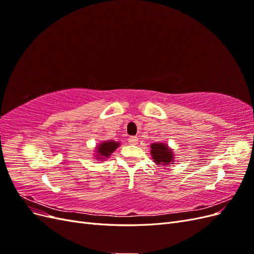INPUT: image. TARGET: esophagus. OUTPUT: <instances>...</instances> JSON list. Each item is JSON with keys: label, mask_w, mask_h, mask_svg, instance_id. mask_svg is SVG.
Returning <instances> with one entry per match:
<instances>
[{"label": "esophagus", "mask_w": 254, "mask_h": 254, "mask_svg": "<svg viewBox=\"0 0 254 254\" xmlns=\"http://www.w3.org/2000/svg\"><path fill=\"white\" fill-rule=\"evenodd\" d=\"M128 142L130 145H136L137 142H139V139H137V136H130L128 139Z\"/></svg>", "instance_id": "1"}]
</instances>
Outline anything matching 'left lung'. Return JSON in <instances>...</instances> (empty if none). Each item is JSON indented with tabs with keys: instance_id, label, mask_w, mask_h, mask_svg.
Instances as JSON below:
<instances>
[{
	"instance_id": "1",
	"label": "left lung",
	"mask_w": 254,
	"mask_h": 254,
	"mask_svg": "<svg viewBox=\"0 0 254 254\" xmlns=\"http://www.w3.org/2000/svg\"><path fill=\"white\" fill-rule=\"evenodd\" d=\"M150 153L157 165L174 164L173 150L164 143H152L150 145Z\"/></svg>"
}]
</instances>
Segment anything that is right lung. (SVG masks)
I'll return each mask as SVG.
<instances>
[{
  "label": "right lung",
  "mask_w": 254,
  "mask_h": 254,
  "mask_svg": "<svg viewBox=\"0 0 254 254\" xmlns=\"http://www.w3.org/2000/svg\"><path fill=\"white\" fill-rule=\"evenodd\" d=\"M120 146V143L115 141H104L99 143L96 147V159L105 160L111 156V153Z\"/></svg>",
  "instance_id": "1"
}]
</instances>
